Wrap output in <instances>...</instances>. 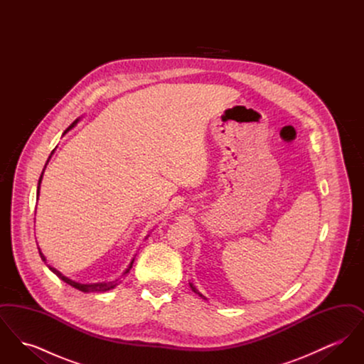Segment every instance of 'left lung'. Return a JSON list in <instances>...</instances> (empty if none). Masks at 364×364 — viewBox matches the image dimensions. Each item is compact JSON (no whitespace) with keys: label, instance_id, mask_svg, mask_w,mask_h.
Returning a JSON list of instances; mask_svg holds the SVG:
<instances>
[{"label":"left lung","instance_id":"obj_1","mask_svg":"<svg viewBox=\"0 0 364 364\" xmlns=\"http://www.w3.org/2000/svg\"><path fill=\"white\" fill-rule=\"evenodd\" d=\"M190 287H191V289H192V291H193V292H195V294H199V296H200V297H203V299H205V296H203V294H200V292H199V291H198V289H196V288H195V287H193V285H192V284H190Z\"/></svg>","mask_w":364,"mask_h":364}]
</instances>
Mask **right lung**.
<instances>
[{
    "label": "right lung",
    "mask_w": 364,
    "mask_h": 364,
    "mask_svg": "<svg viewBox=\"0 0 364 364\" xmlns=\"http://www.w3.org/2000/svg\"><path fill=\"white\" fill-rule=\"evenodd\" d=\"M79 122V120H75V122H72L70 125V128L67 129V131H70V128H73L75 125H76V122ZM65 131V132H67ZM64 132V134H65ZM46 168V166H45ZM45 171V169H43ZM42 176H43V172L41 174V177H39V181H38V195H39V187H41V183H42ZM38 250H39V247H38ZM39 255H41V258L42 260L45 262L46 258H45V255L42 254V251L39 250ZM135 259V258H134ZM132 263H134V260L131 262V264H129V267L125 270V273H128L129 270H131V267H132ZM49 269L52 270L53 273L57 276L58 278H61L64 282H67V284H70V287H73V288H76V289H79V291H82V292H105V291H109V289H112V288H114L116 287V284H114V281H109V282H100V284H79V282H75V281H72L68 277H65V276H63L57 269H54L52 266H49Z\"/></svg>",
    "instance_id": "right-lung-1"
}]
</instances>
